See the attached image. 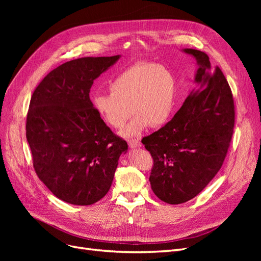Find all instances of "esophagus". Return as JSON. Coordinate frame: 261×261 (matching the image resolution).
Masks as SVG:
<instances>
[{
	"mask_svg": "<svg viewBox=\"0 0 261 261\" xmlns=\"http://www.w3.org/2000/svg\"><path fill=\"white\" fill-rule=\"evenodd\" d=\"M128 146L130 148H138V147L141 146V143H140V140H138V139H129L128 140Z\"/></svg>",
	"mask_w": 261,
	"mask_h": 261,
	"instance_id": "obj_1",
	"label": "esophagus"
}]
</instances>
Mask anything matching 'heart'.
<instances>
[{
	"instance_id": "1",
	"label": "heart",
	"mask_w": 261,
	"mask_h": 261,
	"mask_svg": "<svg viewBox=\"0 0 261 261\" xmlns=\"http://www.w3.org/2000/svg\"><path fill=\"white\" fill-rule=\"evenodd\" d=\"M109 90L94 94L93 108L113 128H121L132 111L134 116L122 132L125 137L139 136L149 125L159 127L170 120L174 111L175 80L161 65L134 64L113 78Z\"/></svg>"
}]
</instances>
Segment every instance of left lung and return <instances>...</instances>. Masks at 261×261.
I'll return each mask as SVG.
<instances>
[{
    "instance_id": "8db88e82",
    "label": "left lung",
    "mask_w": 261,
    "mask_h": 261,
    "mask_svg": "<svg viewBox=\"0 0 261 261\" xmlns=\"http://www.w3.org/2000/svg\"><path fill=\"white\" fill-rule=\"evenodd\" d=\"M199 68L193 91L170 122L141 140L152 156L150 184L162 201L178 204L193 199L216 176L233 136L235 108L230 86L208 55L184 49Z\"/></svg>"
}]
</instances>
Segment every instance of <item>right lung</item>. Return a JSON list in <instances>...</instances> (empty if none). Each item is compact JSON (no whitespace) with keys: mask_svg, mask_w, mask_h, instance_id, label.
<instances>
[{"mask_svg":"<svg viewBox=\"0 0 261 261\" xmlns=\"http://www.w3.org/2000/svg\"><path fill=\"white\" fill-rule=\"evenodd\" d=\"M120 55L82 58L46 75L30 99L26 137L38 177L59 199L99 201L111 187L127 143L110 129L89 97L93 81Z\"/></svg>","mask_w":261,"mask_h":261,"instance_id":"add662e5","label":"right lung"}]
</instances>
